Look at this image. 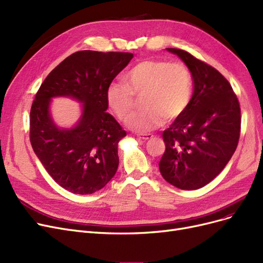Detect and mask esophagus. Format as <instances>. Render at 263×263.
Here are the masks:
<instances>
[{"instance_id":"esophagus-1","label":"esophagus","mask_w":263,"mask_h":263,"mask_svg":"<svg viewBox=\"0 0 263 263\" xmlns=\"http://www.w3.org/2000/svg\"><path fill=\"white\" fill-rule=\"evenodd\" d=\"M137 137L142 140H148V139L153 138L154 135L153 134H139V135H137Z\"/></svg>"}]
</instances>
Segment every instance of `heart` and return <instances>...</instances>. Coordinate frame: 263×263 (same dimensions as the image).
<instances>
[{"label":"heart","mask_w":263,"mask_h":263,"mask_svg":"<svg viewBox=\"0 0 263 263\" xmlns=\"http://www.w3.org/2000/svg\"><path fill=\"white\" fill-rule=\"evenodd\" d=\"M193 95V79L181 62L147 59L138 62L125 74V82L110 83L106 90L107 104L121 119L130 115L141 99L145 107L133 114L127 126L136 132H149L163 121H174L189 107Z\"/></svg>","instance_id":"1"}]
</instances>
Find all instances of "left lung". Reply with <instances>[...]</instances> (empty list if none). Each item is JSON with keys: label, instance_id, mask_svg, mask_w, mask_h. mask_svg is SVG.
<instances>
[{"label": "left lung", "instance_id": "left-lung-1", "mask_svg": "<svg viewBox=\"0 0 263 263\" xmlns=\"http://www.w3.org/2000/svg\"><path fill=\"white\" fill-rule=\"evenodd\" d=\"M185 62L194 91L189 107L162 133L161 176L181 190H196L216 178L240 137V105L227 79L190 52L166 48Z\"/></svg>", "mask_w": 263, "mask_h": 263}]
</instances>
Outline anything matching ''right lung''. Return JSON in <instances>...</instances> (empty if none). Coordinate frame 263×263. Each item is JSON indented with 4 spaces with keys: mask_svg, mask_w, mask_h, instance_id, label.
<instances>
[{
    "mask_svg": "<svg viewBox=\"0 0 263 263\" xmlns=\"http://www.w3.org/2000/svg\"><path fill=\"white\" fill-rule=\"evenodd\" d=\"M132 58L130 52L77 51L47 76L35 95L29 119L31 147L49 176L71 193L92 194L115 176L117 145L126 132L105 112L106 90ZM53 96L84 103L74 129L59 130L53 124L49 103Z\"/></svg>",
    "mask_w": 263,
    "mask_h": 263,
    "instance_id": "add662e5",
    "label": "right lung"
}]
</instances>
